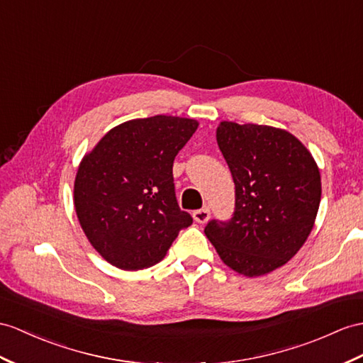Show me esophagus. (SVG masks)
Returning <instances> with one entry per match:
<instances>
[{"mask_svg": "<svg viewBox=\"0 0 363 363\" xmlns=\"http://www.w3.org/2000/svg\"><path fill=\"white\" fill-rule=\"evenodd\" d=\"M192 217L196 220L197 223H206L208 220L211 218V212L208 208H203V209H197L192 212Z\"/></svg>", "mask_w": 363, "mask_h": 363, "instance_id": "1", "label": "esophagus"}]
</instances>
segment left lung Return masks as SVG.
I'll return each instance as SVG.
<instances>
[{
  "label": "left lung",
  "instance_id": "obj_1",
  "mask_svg": "<svg viewBox=\"0 0 363 363\" xmlns=\"http://www.w3.org/2000/svg\"><path fill=\"white\" fill-rule=\"evenodd\" d=\"M217 143L233 174L235 211L205 234L226 267L264 276L294 257L311 234L322 183L314 157L285 129L222 121Z\"/></svg>",
  "mask_w": 363,
  "mask_h": 363
}]
</instances>
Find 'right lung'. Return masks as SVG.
Masks as SVG:
<instances>
[{"label": "right lung", "mask_w": 363, "mask_h": 363, "mask_svg": "<svg viewBox=\"0 0 363 363\" xmlns=\"http://www.w3.org/2000/svg\"><path fill=\"white\" fill-rule=\"evenodd\" d=\"M199 121L155 115L121 123L79 162L74 205L94 250L126 271L160 262L192 217L175 199L172 164Z\"/></svg>", "instance_id": "1"}]
</instances>
